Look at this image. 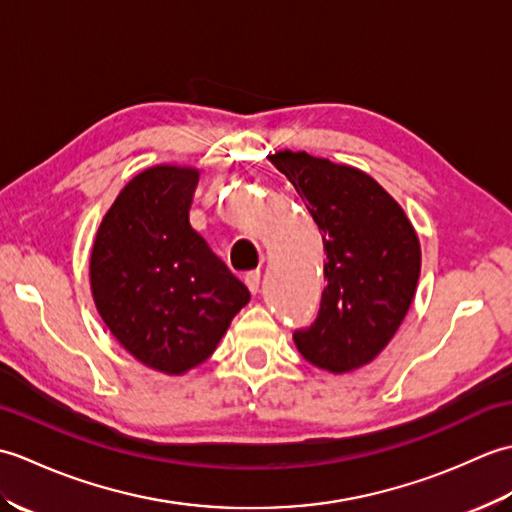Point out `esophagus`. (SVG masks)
<instances>
[{
    "label": "esophagus",
    "instance_id": "1",
    "mask_svg": "<svg viewBox=\"0 0 512 512\" xmlns=\"http://www.w3.org/2000/svg\"><path fill=\"white\" fill-rule=\"evenodd\" d=\"M259 279H262V273H259V270H248L244 275V284L248 286L250 292H253V295H257L259 290Z\"/></svg>",
    "mask_w": 512,
    "mask_h": 512
}]
</instances>
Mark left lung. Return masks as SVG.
<instances>
[{"instance_id":"obj_1","label":"left lung","mask_w":512,"mask_h":512,"mask_svg":"<svg viewBox=\"0 0 512 512\" xmlns=\"http://www.w3.org/2000/svg\"><path fill=\"white\" fill-rule=\"evenodd\" d=\"M270 162L295 184L325 250L317 319L292 339L312 365L350 372L372 361L405 319L420 277L416 231L363 171L306 151H279Z\"/></svg>"}]
</instances>
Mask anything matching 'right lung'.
<instances>
[{
  "instance_id": "1",
  "label": "right lung",
  "mask_w": 512,
  "mask_h": 512,
  "mask_svg": "<svg viewBox=\"0 0 512 512\" xmlns=\"http://www.w3.org/2000/svg\"><path fill=\"white\" fill-rule=\"evenodd\" d=\"M200 173L154 167L127 184L92 248V295L129 354L165 374L204 363L250 292L189 224Z\"/></svg>"
}]
</instances>
